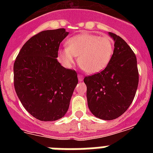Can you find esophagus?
Returning <instances> with one entry per match:
<instances>
[{"mask_svg":"<svg viewBox=\"0 0 153 153\" xmlns=\"http://www.w3.org/2000/svg\"><path fill=\"white\" fill-rule=\"evenodd\" d=\"M78 79H79V81H82L83 79V76L82 75H80V74H79L78 75Z\"/></svg>","mask_w":153,"mask_h":153,"instance_id":"34e87169","label":"esophagus"}]
</instances>
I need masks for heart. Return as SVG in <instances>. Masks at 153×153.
Listing matches in <instances>:
<instances>
[{
  "label": "heart",
  "instance_id": "heart-1",
  "mask_svg": "<svg viewBox=\"0 0 153 153\" xmlns=\"http://www.w3.org/2000/svg\"><path fill=\"white\" fill-rule=\"evenodd\" d=\"M67 47L58 51V60L63 67L71 68L78 56L81 68L88 74H97L107 67L114 52L111 38L93 33L73 36L66 43Z\"/></svg>",
  "mask_w": 153,
  "mask_h": 153
}]
</instances>
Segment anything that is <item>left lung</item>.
Listing matches in <instances>:
<instances>
[{"mask_svg": "<svg viewBox=\"0 0 153 153\" xmlns=\"http://www.w3.org/2000/svg\"><path fill=\"white\" fill-rule=\"evenodd\" d=\"M114 52L102 71L84 78L87 103L96 117L112 120L123 114L132 103L139 83L136 56L126 42L115 33Z\"/></svg>", "mask_w": 153, "mask_h": 153, "instance_id": "8db88e82", "label": "left lung"}]
</instances>
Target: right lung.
I'll use <instances>...</instances> for the list:
<instances>
[{
	"label": "right lung",
	"mask_w": 153,
	"mask_h": 153,
	"mask_svg": "<svg viewBox=\"0 0 153 153\" xmlns=\"http://www.w3.org/2000/svg\"><path fill=\"white\" fill-rule=\"evenodd\" d=\"M68 33L64 28L41 31L24 44L13 64L17 97L40 121L64 117L78 83L75 70L62 67L56 60L60 44Z\"/></svg>",
	"instance_id": "add662e5"
}]
</instances>
